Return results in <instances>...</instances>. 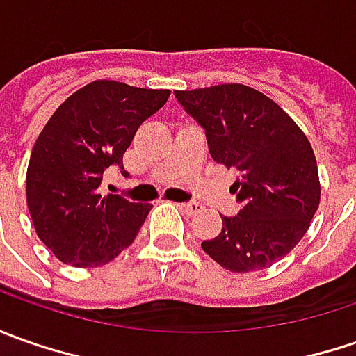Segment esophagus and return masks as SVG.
I'll use <instances>...</instances> for the list:
<instances>
[{
	"mask_svg": "<svg viewBox=\"0 0 356 356\" xmlns=\"http://www.w3.org/2000/svg\"><path fill=\"white\" fill-rule=\"evenodd\" d=\"M178 208H180V210H182V212H186V213H196L200 210V206L198 204H194V202H188V204H178Z\"/></svg>",
	"mask_w": 356,
	"mask_h": 356,
	"instance_id": "esophagus-1",
	"label": "esophagus"
}]
</instances>
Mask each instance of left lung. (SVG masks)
Masks as SVG:
<instances>
[{
    "label": "left lung",
    "instance_id": "1",
    "mask_svg": "<svg viewBox=\"0 0 356 356\" xmlns=\"http://www.w3.org/2000/svg\"><path fill=\"white\" fill-rule=\"evenodd\" d=\"M206 130L210 154L238 170L232 192L238 216H222V232L202 250L234 273L273 266L307 234L319 208L317 160L303 130L264 92L238 85L174 90Z\"/></svg>",
    "mask_w": 356,
    "mask_h": 356
}]
</instances>
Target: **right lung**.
Listing matches in <instances>:
<instances>
[{"instance_id": "right-lung-1", "label": "right lung", "mask_w": 356, "mask_h": 356, "mask_svg": "<svg viewBox=\"0 0 356 356\" xmlns=\"http://www.w3.org/2000/svg\"><path fill=\"white\" fill-rule=\"evenodd\" d=\"M168 89L92 81L53 113L27 166V208L39 239L69 266L97 267L134 241L152 204L101 194L134 132L168 101Z\"/></svg>"}]
</instances>
